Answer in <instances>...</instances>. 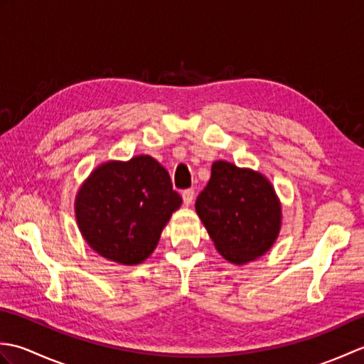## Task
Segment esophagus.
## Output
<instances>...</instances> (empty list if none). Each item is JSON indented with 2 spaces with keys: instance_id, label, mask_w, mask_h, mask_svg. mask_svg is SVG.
Returning a JSON list of instances; mask_svg holds the SVG:
<instances>
[{
  "instance_id": "34e87169",
  "label": "esophagus",
  "mask_w": 364,
  "mask_h": 364,
  "mask_svg": "<svg viewBox=\"0 0 364 364\" xmlns=\"http://www.w3.org/2000/svg\"><path fill=\"white\" fill-rule=\"evenodd\" d=\"M183 202H184V205L186 206H189L192 202H194V197H196V192H194V189H186V191H183Z\"/></svg>"
}]
</instances>
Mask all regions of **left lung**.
<instances>
[{
  "label": "left lung",
  "instance_id": "1",
  "mask_svg": "<svg viewBox=\"0 0 364 364\" xmlns=\"http://www.w3.org/2000/svg\"><path fill=\"white\" fill-rule=\"evenodd\" d=\"M215 250L233 264L261 258L282 230V203L261 172L215 161L211 178L196 202Z\"/></svg>",
  "mask_w": 364,
  "mask_h": 364
}]
</instances>
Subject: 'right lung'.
Listing matches in <instances>:
<instances>
[{"label":"right lung","mask_w":364,"mask_h":364,"mask_svg":"<svg viewBox=\"0 0 364 364\" xmlns=\"http://www.w3.org/2000/svg\"><path fill=\"white\" fill-rule=\"evenodd\" d=\"M181 202L167 170L149 154H139L92 170L76 192L75 218L84 241L100 257L136 266L156 249Z\"/></svg>","instance_id":"1"}]
</instances>
